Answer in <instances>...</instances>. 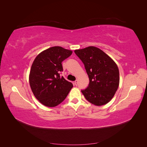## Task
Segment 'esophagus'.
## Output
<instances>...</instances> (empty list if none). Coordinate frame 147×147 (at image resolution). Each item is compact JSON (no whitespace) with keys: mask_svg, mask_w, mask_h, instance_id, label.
Returning a JSON list of instances; mask_svg holds the SVG:
<instances>
[{"mask_svg":"<svg viewBox=\"0 0 147 147\" xmlns=\"http://www.w3.org/2000/svg\"><path fill=\"white\" fill-rule=\"evenodd\" d=\"M74 84H75V86H77V84H78V80H76L74 82Z\"/></svg>","mask_w":147,"mask_h":147,"instance_id":"obj_1","label":"esophagus"}]
</instances>
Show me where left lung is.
I'll use <instances>...</instances> for the list:
<instances>
[{
    "label": "left lung",
    "instance_id": "1",
    "mask_svg": "<svg viewBox=\"0 0 147 147\" xmlns=\"http://www.w3.org/2000/svg\"><path fill=\"white\" fill-rule=\"evenodd\" d=\"M74 52L84 64L90 80L88 88L82 90L84 97L97 106L107 104L119 86V74L117 64L96 47L75 50Z\"/></svg>",
    "mask_w": 147,
    "mask_h": 147
}]
</instances>
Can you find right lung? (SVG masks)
I'll use <instances>...</instances> for the list:
<instances>
[{
	"mask_svg": "<svg viewBox=\"0 0 147 147\" xmlns=\"http://www.w3.org/2000/svg\"><path fill=\"white\" fill-rule=\"evenodd\" d=\"M72 53V50L61 47H53L35 58L29 73V84L35 98L43 105H58L72 88V83L59 74L63 70L62 62Z\"/></svg>",
	"mask_w": 147,
	"mask_h": 147,
	"instance_id": "right-lung-1",
	"label": "right lung"
}]
</instances>
